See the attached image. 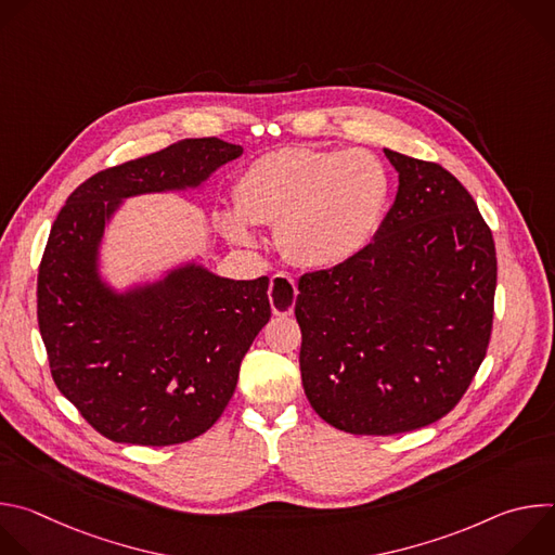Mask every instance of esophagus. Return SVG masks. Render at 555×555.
I'll return each instance as SVG.
<instances>
[{
	"instance_id": "34e87169",
	"label": "esophagus",
	"mask_w": 555,
	"mask_h": 555,
	"mask_svg": "<svg viewBox=\"0 0 555 555\" xmlns=\"http://www.w3.org/2000/svg\"><path fill=\"white\" fill-rule=\"evenodd\" d=\"M270 305L274 315H289L296 302V283L287 274H274L270 281Z\"/></svg>"
}]
</instances>
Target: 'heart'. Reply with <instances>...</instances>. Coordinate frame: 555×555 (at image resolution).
I'll return each mask as SVG.
<instances>
[{
    "label": "heart",
    "instance_id": "heart-1",
    "mask_svg": "<svg viewBox=\"0 0 555 555\" xmlns=\"http://www.w3.org/2000/svg\"><path fill=\"white\" fill-rule=\"evenodd\" d=\"M388 199L379 157L362 151L285 146L250 163L234 184L236 212L223 210L228 240L250 244V223L274 225L279 246L300 268L332 270L375 236Z\"/></svg>",
    "mask_w": 555,
    "mask_h": 555
}]
</instances>
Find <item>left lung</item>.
<instances>
[{
  "label": "left lung",
  "instance_id": "obj_1",
  "mask_svg": "<svg viewBox=\"0 0 555 555\" xmlns=\"http://www.w3.org/2000/svg\"><path fill=\"white\" fill-rule=\"evenodd\" d=\"M398 195L351 261L298 281L300 377L311 409L351 435H398L448 415L479 371L496 248L463 184L384 149Z\"/></svg>",
  "mask_w": 555,
  "mask_h": 555
}]
</instances>
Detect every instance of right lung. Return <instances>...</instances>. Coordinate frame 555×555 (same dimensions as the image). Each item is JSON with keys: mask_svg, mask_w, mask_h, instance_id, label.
I'll return each mask as SVG.
<instances>
[{"mask_svg": "<svg viewBox=\"0 0 555 555\" xmlns=\"http://www.w3.org/2000/svg\"><path fill=\"white\" fill-rule=\"evenodd\" d=\"M244 153L189 138L105 169L56 215L39 266L37 315L56 388L116 443L173 446L206 433L270 321L268 276L234 281L197 261L127 289L101 274L105 228L122 202L184 193Z\"/></svg>", "mask_w": 555, "mask_h": 555, "instance_id": "obj_1", "label": "right lung"}]
</instances>
